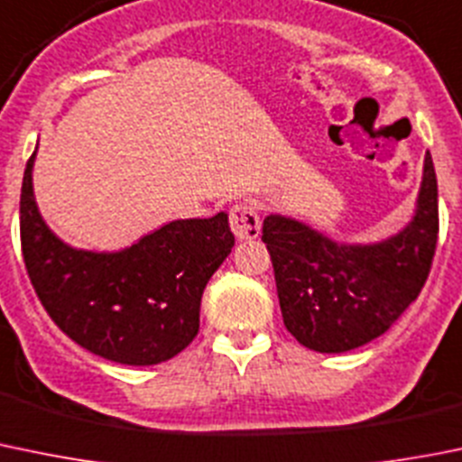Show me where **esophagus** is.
<instances>
[{
  "label": "esophagus",
  "mask_w": 462,
  "mask_h": 462,
  "mask_svg": "<svg viewBox=\"0 0 462 462\" xmlns=\"http://www.w3.org/2000/svg\"><path fill=\"white\" fill-rule=\"evenodd\" d=\"M230 227L236 239H257L262 232V218L253 203H235L230 209Z\"/></svg>",
  "instance_id": "34e87169"
}]
</instances>
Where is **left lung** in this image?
Masks as SVG:
<instances>
[{
    "instance_id": "obj_1",
    "label": "left lung",
    "mask_w": 462,
    "mask_h": 462,
    "mask_svg": "<svg viewBox=\"0 0 462 462\" xmlns=\"http://www.w3.org/2000/svg\"><path fill=\"white\" fill-rule=\"evenodd\" d=\"M438 180L424 158L418 212L411 226L374 245H340L284 217H266L282 318L298 343L347 352L382 336L422 291L438 245Z\"/></svg>"
}]
</instances>
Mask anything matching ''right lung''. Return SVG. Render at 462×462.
I'll return each instance as SVG.
<instances>
[{
	"instance_id": "right-lung-1",
	"label": "right lung",
	"mask_w": 462,
	"mask_h": 462,
	"mask_svg": "<svg viewBox=\"0 0 462 462\" xmlns=\"http://www.w3.org/2000/svg\"><path fill=\"white\" fill-rule=\"evenodd\" d=\"M31 155L20 194L26 273L44 311L71 340L126 365H153L182 352L199 334L200 298L235 236L227 214L160 227L122 253L74 250L40 218Z\"/></svg>"
}]
</instances>
